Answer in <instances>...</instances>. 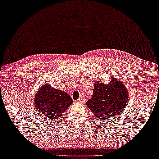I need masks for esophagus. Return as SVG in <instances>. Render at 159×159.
<instances>
[{
    "label": "esophagus",
    "mask_w": 159,
    "mask_h": 159,
    "mask_svg": "<svg viewBox=\"0 0 159 159\" xmlns=\"http://www.w3.org/2000/svg\"><path fill=\"white\" fill-rule=\"evenodd\" d=\"M85 101H86V99L84 96H81V97L79 98V99L78 100V102H79V103H84Z\"/></svg>",
    "instance_id": "1"
}]
</instances>
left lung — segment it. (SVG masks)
Returning <instances> with one entry per match:
<instances>
[{"label":"left lung","instance_id":"left-lung-1","mask_svg":"<svg viewBox=\"0 0 159 159\" xmlns=\"http://www.w3.org/2000/svg\"><path fill=\"white\" fill-rule=\"evenodd\" d=\"M128 90L121 80L111 78L108 84L94 83L93 94L86 106L98 119L108 120L123 111L128 104Z\"/></svg>","mask_w":159,"mask_h":159}]
</instances>
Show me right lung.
<instances>
[{"label":"right lung","mask_w":159,"mask_h":159,"mask_svg":"<svg viewBox=\"0 0 159 159\" xmlns=\"http://www.w3.org/2000/svg\"><path fill=\"white\" fill-rule=\"evenodd\" d=\"M34 102L36 111L39 112L41 117L57 120L73 103V100L66 92L45 83L36 92Z\"/></svg>","instance_id":"obj_1"}]
</instances>
